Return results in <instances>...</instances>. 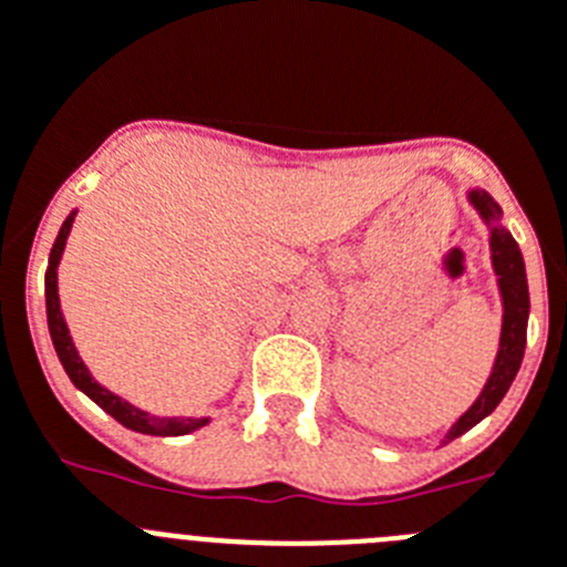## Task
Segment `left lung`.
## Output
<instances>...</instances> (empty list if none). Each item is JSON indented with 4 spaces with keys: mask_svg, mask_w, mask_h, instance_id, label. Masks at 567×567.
<instances>
[{
    "mask_svg": "<svg viewBox=\"0 0 567 567\" xmlns=\"http://www.w3.org/2000/svg\"><path fill=\"white\" fill-rule=\"evenodd\" d=\"M470 202L475 210L492 225V267L497 275V287H501L503 298V329H501V348H497L495 368H492L489 382L484 385L481 396L475 399L470 410L461 415L453 430L446 433V441L458 439L466 430L475 427L477 422H484L486 415L501 404L506 391L512 388L514 377L520 371L523 351H526V326H528V280H526V264H523V252L512 233L501 227V205L492 199L486 190H470Z\"/></svg>",
    "mask_w": 567,
    "mask_h": 567,
    "instance_id": "1",
    "label": "left lung"
}]
</instances>
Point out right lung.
<instances>
[{"instance_id":"right-lung-1","label":"right lung","mask_w":567,"mask_h":567,"mask_svg":"<svg viewBox=\"0 0 567 567\" xmlns=\"http://www.w3.org/2000/svg\"><path fill=\"white\" fill-rule=\"evenodd\" d=\"M72 221H75V213H70V216H66V221L61 225L59 236H55L53 249H50V267H47V278H44L47 326H50V337H53L55 354H59L66 377L72 379V385H75L78 391L86 393V396H90L95 404H101V408L106 410L112 419H117L123 427L134 430V433L185 435V433H194V430L205 427L207 419H159V415H148L145 410L123 402L121 396H114L112 391H106V388L97 385L95 379H92V373L86 371L83 360L78 357L75 346H72L70 329H66L64 315H61V303H59V264H61V252H64L66 236H70V230H72Z\"/></svg>"}]
</instances>
